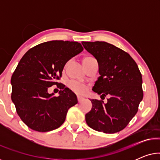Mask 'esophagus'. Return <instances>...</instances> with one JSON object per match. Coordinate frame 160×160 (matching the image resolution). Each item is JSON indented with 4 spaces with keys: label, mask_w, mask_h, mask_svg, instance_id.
Masks as SVG:
<instances>
[{
    "label": "esophagus",
    "mask_w": 160,
    "mask_h": 160,
    "mask_svg": "<svg viewBox=\"0 0 160 160\" xmlns=\"http://www.w3.org/2000/svg\"><path fill=\"white\" fill-rule=\"evenodd\" d=\"M77 100H78V102H81L83 100H84V98L81 97V96H77Z\"/></svg>",
    "instance_id": "obj_1"
}]
</instances>
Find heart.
Here are the masks:
<instances>
[{
	"mask_svg": "<svg viewBox=\"0 0 160 160\" xmlns=\"http://www.w3.org/2000/svg\"><path fill=\"white\" fill-rule=\"evenodd\" d=\"M91 59H94V58H90V57H87V58H85L84 59L83 62H86L87 60H91ZM69 87L73 92H75L78 94H84L87 90V87L85 85L81 84V83L78 82H76V81H71V82H70Z\"/></svg>",
	"mask_w": 160,
	"mask_h": 160,
	"instance_id": "1",
	"label": "heart"
}]
</instances>
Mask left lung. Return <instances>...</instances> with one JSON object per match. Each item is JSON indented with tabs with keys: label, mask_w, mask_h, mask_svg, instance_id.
Wrapping results in <instances>:
<instances>
[{
	"label": "left lung",
	"mask_w": 160,
	"mask_h": 160,
	"mask_svg": "<svg viewBox=\"0 0 160 160\" xmlns=\"http://www.w3.org/2000/svg\"><path fill=\"white\" fill-rule=\"evenodd\" d=\"M87 52L95 57L100 76L92 90L107 102L90 100L91 111L85 115L89 128L98 132L115 133L126 128L138 110L143 99L142 76L135 60L126 52L105 41H83Z\"/></svg>",
	"instance_id": "1"
}]
</instances>
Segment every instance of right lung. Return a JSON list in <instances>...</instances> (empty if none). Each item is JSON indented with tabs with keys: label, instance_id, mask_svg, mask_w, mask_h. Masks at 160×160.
Listing matches in <instances>:
<instances>
[{
	"label": "right lung",
	"instance_id": "right-lung-1",
	"mask_svg": "<svg viewBox=\"0 0 160 160\" xmlns=\"http://www.w3.org/2000/svg\"><path fill=\"white\" fill-rule=\"evenodd\" d=\"M76 41H51L31 48L18 63L11 79L12 100L24 123L38 132L55 130L65 122L68 111L78 102L76 95L58 83L68 61L83 51ZM57 84L58 97L48 92Z\"/></svg>",
	"mask_w": 160,
	"mask_h": 160
}]
</instances>
